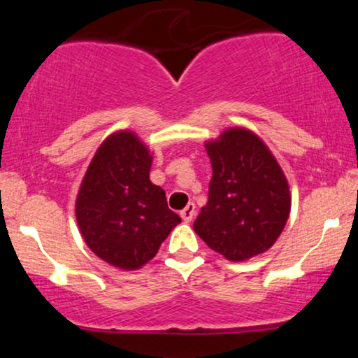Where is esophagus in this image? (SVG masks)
Masks as SVG:
<instances>
[{"instance_id":"esophagus-1","label":"esophagus","mask_w":358,"mask_h":358,"mask_svg":"<svg viewBox=\"0 0 358 358\" xmlns=\"http://www.w3.org/2000/svg\"><path fill=\"white\" fill-rule=\"evenodd\" d=\"M180 215H182L183 222H192L193 217H195V203H188L187 207L180 212Z\"/></svg>"}]
</instances>
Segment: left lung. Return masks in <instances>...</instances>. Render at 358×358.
<instances>
[{"mask_svg":"<svg viewBox=\"0 0 358 358\" xmlns=\"http://www.w3.org/2000/svg\"><path fill=\"white\" fill-rule=\"evenodd\" d=\"M212 163L208 202L193 231L234 262L266 252L291 212L287 178L271 150L250 129L229 127L205 141Z\"/></svg>","mask_w":358,"mask_h":358,"instance_id":"8db88e82","label":"left lung"}]
</instances>
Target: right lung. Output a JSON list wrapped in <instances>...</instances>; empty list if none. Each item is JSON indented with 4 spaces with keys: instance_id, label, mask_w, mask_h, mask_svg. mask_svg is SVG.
<instances>
[{
    "instance_id": "add662e5",
    "label": "right lung",
    "mask_w": 358,
    "mask_h": 358,
    "mask_svg": "<svg viewBox=\"0 0 358 358\" xmlns=\"http://www.w3.org/2000/svg\"><path fill=\"white\" fill-rule=\"evenodd\" d=\"M151 163L153 155L141 138L119 129L97 148L77 193L82 239L117 269H141L182 222L168 208L165 190L151 183Z\"/></svg>"
}]
</instances>
